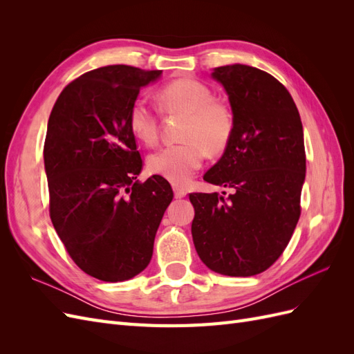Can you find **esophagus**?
Segmentation results:
<instances>
[{
    "mask_svg": "<svg viewBox=\"0 0 354 354\" xmlns=\"http://www.w3.org/2000/svg\"><path fill=\"white\" fill-rule=\"evenodd\" d=\"M173 189H174V196H176L177 199H180V198H185V196L187 195V190H186V189H183V187L177 186V185H174V186H173Z\"/></svg>",
    "mask_w": 354,
    "mask_h": 354,
    "instance_id": "esophagus-1",
    "label": "esophagus"
}]
</instances>
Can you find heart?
Wrapping results in <instances>:
<instances>
[{
	"label": "heart",
	"mask_w": 354,
	"mask_h": 354,
	"mask_svg": "<svg viewBox=\"0 0 354 354\" xmlns=\"http://www.w3.org/2000/svg\"><path fill=\"white\" fill-rule=\"evenodd\" d=\"M158 102L167 113L185 115L180 127L178 145L159 149L147 159L152 174L174 185H185L202 167L205 153L220 155L226 151L234 133V112L207 84L195 78L169 81L158 91ZM128 127L142 143L152 146L159 136L158 112L145 100L137 99L128 111Z\"/></svg>",
	"instance_id": "heart-1"
}]
</instances>
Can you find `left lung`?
<instances>
[{
  "instance_id": "1",
  "label": "left lung",
  "mask_w": 354,
  "mask_h": 354,
  "mask_svg": "<svg viewBox=\"0 0 354 354\" xmlns=\"http://www.w3.org/2000/svg\"><path fill=\"white\" fill-rule=\"evenodd\" d=\"M229 94L234 133L203 180L232 194H190L192 236L202 263L226 276L259 274L279 259L301 214L303 124L291 94L246 65L212 72ZM226 195V192H223Z\"/></svg>"
}]
</instances>
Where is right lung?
Here are the masks:
<instances>
[{"instance_id": "obj_1", "label": "right lung", "mask_w": 354, "mask_h": 354, "mask_svg": "<svg viewBox=\"0 0 354 354\" xmlns=\"http://www.w3.org/2000/svg\"><path fill=\"white\" fill-rule=\"evenodd\" d=\"M162 71L113 65L82 73L48 118L44 165L50 218L73 263L104 282L143 272L173 189L153 176L137 180L143 159L128 111Z\"/></svg>"}]
</instances>
